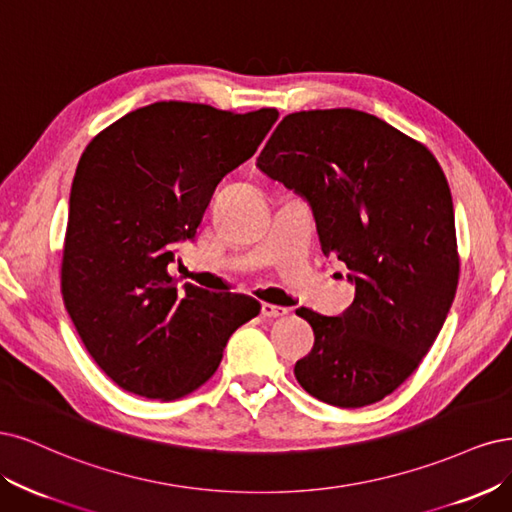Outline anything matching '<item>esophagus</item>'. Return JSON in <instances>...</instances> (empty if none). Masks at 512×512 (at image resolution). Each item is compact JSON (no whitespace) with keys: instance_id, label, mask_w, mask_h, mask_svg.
<instances>
[{"instance_id":"1","label":"esophagus","mask_w":512,"mask_h":512,"mask_svg":"<svg viewBox=\"0 0 512 512\" xmlns=\"http://www.w3.org/2000/svg\"><path fill=\"white\" fill-rule=\"evenodd\" d=\"M287 312H289V310L283 308V306H274V304H268V302L261 304V315L268 317V319L283 317V315H287Z\"/></svg>"}]
</instances>
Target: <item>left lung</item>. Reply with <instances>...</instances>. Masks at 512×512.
<instances>
[{
    "instance_id": "8db88e82",
    "label": "left lung",
    "mask_w": 512,
    "mask_h": 512,
    "mask_svg": "<svg viewBox=\"0 0 512 512\" xmlns=\"http://www.w3.org/2000/svg\"><path fill=\"white\" fill-rule=\"evenodd\" d=\"M257 168L304 197L323 255L346 263L355 287L338 317L298 308L315 346L295 378L332 406L381 402L432 349L457 291L455 212L438 161L374 114L336 108L285 117Z\"/></svg>"
}]
</instances>
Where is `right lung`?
<instances>
[{
	"mask_svg": "<svg viewBox=\"0 0 512 512\" xmlns=\"http://www.w3.org/2000/svg\"><path fill=\"white\" fill-rule=\"evenodd\" d=\"M278 119L157 102L125 114L82 153L70 193L61 293L80 340L121 389L178 400L217 372L261 304L176 285L168 266L193 240L217 185Z\"/></svg>",
	"mask_w": 512,
	"mask_h": 512,
	"instance_id": "add662e5",
	"label": "right lung"
}]
</instances>
